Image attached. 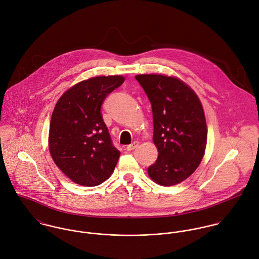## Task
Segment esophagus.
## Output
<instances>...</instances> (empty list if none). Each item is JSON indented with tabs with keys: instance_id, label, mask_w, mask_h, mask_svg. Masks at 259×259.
I'll use <instances>...</instances> for the list:
<instances>
[{
	"instance_id": "obj_1",
	"label": "esophagus",
	"mask_w": 259,
	"mask_h": 259,
	"mask_svg": "<svg viewBox=\"0 0 259 259\" xmlns=\"http://www.w3.org/2000/svg\"><path fill=\"white\" fill-rule=\"evenodd\" d=\"M139 145H140V143L139 142H134L133 144H131V145H128L127 147H126V149L127 150H134L135 148H137V147H139Z\"/></svg>"
}]
</instances>
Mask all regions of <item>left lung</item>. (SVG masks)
<instances>
[{"instance_id": "1", "label": "left lung", "mask_w": 259, "mask_h": 259, "mask_svg": "<svg viewBox=\"0 0 259 259\" xmlns=\"http://www.w3.org/2000/svg\"><path fill=\"white\" fill-rule=\"evenodd\" d=\"M151 104L156 161L149 178L164 186L186 180L199 165L206 147L204 111L196 94L183 80L162 74H139Z\"/></svg>"}]
</instances>
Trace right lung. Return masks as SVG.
<instances>
[{
  "mask_svg": "<svg viewBox=\"0 0 259 259\" xmlns=\"http://www.w3.org/2000/svg\"><path fill=\"white\" fill-rule=\"evenodd\" d=\"M121 75L95 76L69 89L53 111L49 148L57 166L74 183L96 186L114 170L119 150L112 145L101 108Z\"/></svg>",
  "mask_w": 259,
  "mask_h": 259,
  "instance_id": "add662e5",
  "label": "right lung"
}]
</instances>
